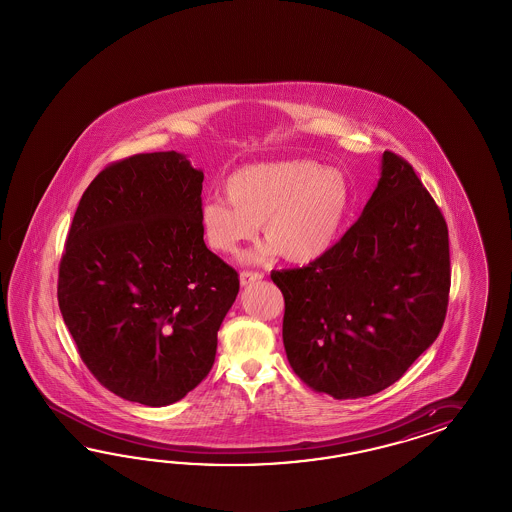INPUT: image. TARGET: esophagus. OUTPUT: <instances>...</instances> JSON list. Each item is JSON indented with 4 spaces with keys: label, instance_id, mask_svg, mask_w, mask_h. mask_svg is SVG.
Wrapping results in <instances>:
<instances>
[{
    "label": "esophagus",
    "instance_id": "34e87169",
    "mask_svg": "<svg viewBox=\"0 0 512 512\" xmlns=\"http://www.w3.org/2000/svg\"><path fill=\"white\" fill-rule=\"evenodd\" d=\"M261 279H263V274H261V272L244 270V272L240 274V285H242V287H248L251 283H257V281H261Z\"/></svg>",
    "mask_w": 512,
    "mask_h": 512
}]
</instances>
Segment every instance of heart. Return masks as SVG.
<instances>
[{"label": "heart", "instance_id": "heart-1", "mask_svg": "<svg viewBox=\"0 0 512 512\" xmlns=\"http://www.w3.org/2000/svg\"><path fill=\"white\" fill-rule=\"evenodd\" d=\"M229 202H201L199 223L206 244L217 253H236L259 233L270 240L257 257L279 255L308 264L334 246L351 208V184L338 169L311 159L259 163L234 171L225 182Z\"/></svg>", "mask_w": 512, "mask_h": 512}]
</instances>
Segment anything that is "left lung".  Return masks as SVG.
I'll return each mask as SVG.
<instances>
[{
  "mask_svg": "<svg viewBox=\"0 0 512 512\" xmlns=\"http://www.w3.org/2000/svg\"><path fill=\"white\" fill-rule=\"evenodd\" d=\"M291 368L336 400L396 383L434 343L450 291L447 221L413 167L383 154L362 216L317 261L270 274Z\"/></svg>",
  "mask_w": 512,
  "mask_h": 512,
  "instance_id": "left-lung-1",
  "label": "left lung"
}]
</instances>
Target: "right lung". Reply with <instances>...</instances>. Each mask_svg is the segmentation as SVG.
Listing matches in <instances>:
<instances>
[{"label": "right lung", "instance_id": "add662e5", "mask_svg": "<svg viewBox=\"0 0 512 512\" xmlns=\"http://www.w3.org/2000/svg\"><path fill=\"white\" fill-rule=\"evenodd\" d=\"M202 180L174 150L125 157L86 187L67 233L63 321L93 377L129 402L163 407L201 383L240 289L204 244Z\"/></svg>", "mask_w": 512, "mask_h": 512}]
</instances>
